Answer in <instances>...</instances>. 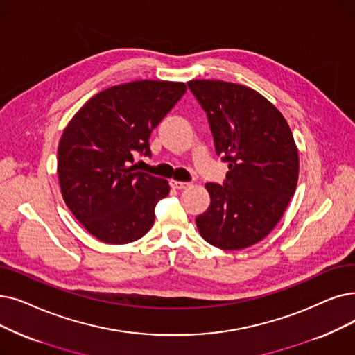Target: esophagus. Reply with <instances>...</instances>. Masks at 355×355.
Returning <instances> with one entry per match:
<instances>
[{
	"mask_svg": "<svg viewBox=\"0 0 355 355\" xmlns=\"http://www.w3.org/2000/svg\"><path fill=\"white\" fill-rule=\"evenodd\" d=\"M169 184H171V187L175 189V190H184L187 189L190 186V182H184V181H175V180H171L169 181Z\"/></svg>",
	"mask_w": 355,
	"mask_h": 355,
	"instance_id": "1",
	"label": "esophagus"
}]
</instances>
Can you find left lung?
<instances>
[{"label":"left lung","mask_w":355,"mask_h":355,"mask_svg":"<svg viewBox=\"0 0 355 355\" xmlns=\"http://www.w3.org/2000/svg\"><path fill=\"white\" fill-rule=\"evenodd\" d=\"M187 85L229 168L222 184H206L210 206L196 218L197 229L220 250L248 248L271 232L295 194V139L282 113L252 88L209 80Z\"/></svg>","instance_id":"8db88e82"}]
</instances>
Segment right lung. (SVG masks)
<instances>
[{
  "label": "right lung",
  "instance_id": "1",
  "mask_svg": "<svg viewBox=\"0 0 355 355\" xmlns=\"http://www.w3.org/2000/svg\"><path fill=\"white\" fill-rule=\"evenodd\" d=\"M186 92V84L133 81L100 91L60 137L58 175L67 206L105 243L146 235L168 181L136 171L135 157H150L149 136Z\"/></svg>",
  "mask_w": 355,
  "mask_h": 355
}]
</instances>
